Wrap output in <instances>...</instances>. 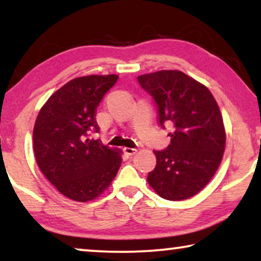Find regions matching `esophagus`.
<instances>
[{"mask_svg": "<svg viewBox=\"0 0 261 261\" xmlns=\"http://www.w3.org/2000/svg\"><path fill=\"white\" fill-rule=\"evenodd\" d=\"M123 152L126 153V154H128V155H134L135 153L138 152V149L137 148H130V147H124L123 148Z\"/></svg>", "mask_w": 261, "mask_h": 261, "instance_id": "esophagus-1", "label": "esophagus"}]
</instances>
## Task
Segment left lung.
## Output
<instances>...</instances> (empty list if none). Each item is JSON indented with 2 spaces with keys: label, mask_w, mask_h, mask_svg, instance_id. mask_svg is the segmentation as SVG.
Listing matches in <instances>:
<instances>
[{
  "label": "left lung",
  "mask_w": 261,
  "mask_h": 261,
  "mask_svg": "<svg viewBox=\"0 0 261 261\" xmlns=\"http://www.w3.org/2000/svg\"><path fill=\"white\" fill-rule=\"evenodd\" d=\"M139 83L154 98L162 128L172 127L171 144L153 151L156 165L147 181L160 197L183 201L209 183L222 160L226 130L209 89L178 70L141 74Z\"/></svg>",
  "instance_id": "8db88e82"
}]
</instances>
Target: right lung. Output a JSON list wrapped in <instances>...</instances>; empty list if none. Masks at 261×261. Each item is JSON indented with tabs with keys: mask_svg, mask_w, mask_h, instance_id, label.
<instances>
[{
	"mask_svg": "<svg viewBox=\"0 0 261 261\" xmlns=\"http://www.w3.org/2000/svg\"><path fill=\"white\" fill-rule=\"evenodd\" d=\"M117 74H90L67 82L35 120L33 149L39 169L60 194L77 202L97 198L120 169L121 149L89 138L99 130L96 108Z\"/></svg>",
	"mask_w": 261,
	"mask_h": 261,
	"instance_id": "right-lung-1",
	"label": "right lung"
}]
</instances>
